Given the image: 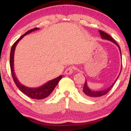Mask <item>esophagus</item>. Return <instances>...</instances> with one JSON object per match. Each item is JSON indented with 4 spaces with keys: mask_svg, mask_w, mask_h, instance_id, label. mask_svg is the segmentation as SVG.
Here are the masks:
<instances>
[{
    "mask_svg": "<svg viewBox=\"0 0 131 131\" xmlns=\"http://www.w3.org/2000/svg\"><path fill=\"white\" fill-rule=\"evenodd\" d=\"M73 69H74V67H68L67 70L64 71V74H71L72 73H73Z\"/></svg>",
    "mask_w": 131,
    "mask_h": 131,
    "instance_id": "34e87169",
    "label": "esophagus"
}]
</instances>
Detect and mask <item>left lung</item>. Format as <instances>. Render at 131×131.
Wrapping results in <instances>:
<instances>
[{"instance_id": "8db88e82", "label": "left lung", "mask_w": 131, "mask_h": 131, "mask_svg": "<svg viewBox=\"0 0 131 131\" xmlns=\"http://www.w3.org/2000/svg\"><path fill=\"white\" fill-rule=\"evenodd\" d=\"M99 32H100V36H101V37L102 39H106V40H110V41H112L113 43H115V44L116 45V46L119 47V51H120V53L121 54V49H120L119 46V45L118 44V43L116 42L115 40H114L113 39L112 37L108 35L107 33L103 32V31H100V30H99ZM120 73H121V72H120ZM118 77H119V76H118ZM118 77L116 78V79L115 82H114V83L113 84L111 85L110 88L106 89L104 90V91H92V90L88 88V84H87L86 79H85V82L84 85L83 90H82V91H83L84 94V95L85 96H86V97H90V98H92L93 99V98H97V97H101V96H103V95H104L106 94L110 91L111 89L113 88V85L115 84L116 81L117 79H118Z\"/></svg>"}]
</instances>
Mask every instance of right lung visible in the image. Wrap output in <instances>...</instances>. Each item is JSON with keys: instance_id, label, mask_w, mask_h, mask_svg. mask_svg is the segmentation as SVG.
<instances>
[{"instance_id": "1", "label": "right lung", "mask_w": 131, "mask_h": 131, "mask_svg": "<svg viewBox=\"0 0 131 131\" xmlns=\"http://www.w3.org/2000/svg\"><path fill=\"white\" fill-rule=\"evenodd\" d=\"M37 29H39V28H35L31 30H29V31H27L25 34H24L23 35L21 36L18 39L16 40L15 42L13 43L11 51H10V69H11L12 75L13 79V81H14L15 84L16 85V86L18 87V88L23 94L26 95L28 97H30V98L33 99H37V100H41V99H45L46 98V97H47L52 92V91H53L54 89L55 88V87L57 86V84H58V82H59L60 80L62 78V76L61 75V76H58V78H55V79L49 81V82L44 84L43 85L39 87V88H28V87L25 86L24 85H22L19 82V81L18 80V79L16 77L15 74L14 67H13V64H14L13 63H14V53L15 50V47L16 45H17V43H18L19 40L21 39L25 36H26V34H29V33L31 32L32 31H36V30Z\"/></svg>"}]
</instances>
